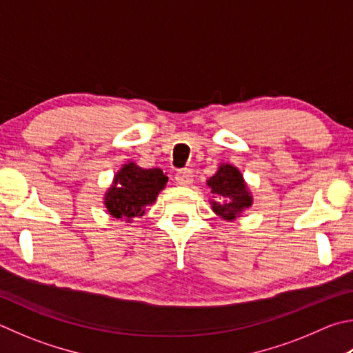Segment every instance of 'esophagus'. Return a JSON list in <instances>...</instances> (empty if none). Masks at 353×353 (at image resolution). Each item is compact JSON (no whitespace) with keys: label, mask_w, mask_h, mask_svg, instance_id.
Returning a JSON list of instances; mask_svg holds the SVG:
<instances>
[{"label":"esophagus","mask_w":353,"mask_h":353,"mask_svg":"<svg viewBox=\"0 0 353 353\" xmlns=\"http://www.w3.org/2000/svg\"><path fill=\"white\" fill-rule=\"evenodd\" d=\"M176 182L179 185H191V182H193V171L191 170H179L176 172Z\"/></svg>","instance_id":"34e87169"}]
</instances>
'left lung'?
<instances>
[{
	"instance_id": "left-lung-1",
	"label": "left lung",
	"mask_w": 353,
	"mask_h": 353,
	"mask_svg": "<svg viewBox=\"0 0 353 353\" xmlns=\"http://www.w3.org/2000/svg\"><path fill=\"white\" fill-rule=\"evenodd\" d=\"M208 187L214 194L213 211L227 221L234 219L243 208L252 205L247 185L238 168L232 165H222L213 177H210Z\"/></svg>"
}]
</instances>
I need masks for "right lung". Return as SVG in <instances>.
I'll use <instances>...</instances> for the list:
<instances>
[{
  "instance_id": "right-lung-1",
  "label": "right lung",
  "mask_w": 353,
  "mask_h": 353,
  "mask_svg": "<svg viewBox=\"0 0 353 353\" xmlns=\"http://www.w3.org/2000/svg\"><path fill=\"white\" fill-rule=\"evenodd\" d=\"M168 177L162 170H143L134 163H128L114 179V185L108 190L105 199L106 208L117 219L130 221L142 216L145 207L156 201L160 190L165 188Z\"/></svg>"
}]
</instances>
